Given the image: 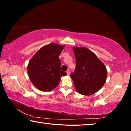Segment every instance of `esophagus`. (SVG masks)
Instances as JSON below:
<instances>
[{
	"mask_svg": "<svg viewBox=\"0 0 131 131\" xmlns=\"http://www.w3.org/2000/svg\"><path fill=\"white\" fill-rule=\"evenodd\" d=\"M66 73H67L68 75H69L70 74V70H68L67 71H66Z\"/></svg>",
	"mask_w": 131,
	"mask_h": 131,
	"instance_id": "esophagus-1",
	"label": "esophagus"
}]
</instances>
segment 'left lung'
I'll list each match as a JSON object with an SVG mask.
<instances>
[{
    "instance_id": "1",
    "label": "left lung",
    "mask_w": 131,
    "mask_h": 131,
    "mask_svg": "<svg viewBox=\"0 0 131 131\" xmlns=\"http://www.w3.org/2000/svg\"><path fill=\"white\" fill-rule=\"evenodd\" d=\"M76 68L70 74L77 92L90 95L96 93L105 84L107 70L94 53L85 47H74Z\"/></svg>"
}]
</instances>
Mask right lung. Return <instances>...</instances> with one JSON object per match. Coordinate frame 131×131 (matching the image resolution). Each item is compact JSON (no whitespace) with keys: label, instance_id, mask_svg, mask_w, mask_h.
<instances>
[{"label":"right lung","instance_id":"add662e5","mask_svg":"<svg viewBox=\"0 0 131 131\" xmlns=\"http://www.w3.org/2000/svg\"><path fill=\"white\" fill-rule=\"evenodd\" d=\"M64 46L51 43L40 48L32 58L28 66V73L33 84L43 91L56 88L62 76L67 73L61 70L59 58Z\"/></svg>","mask_w":131,"mask_h":131}]
</instances>
